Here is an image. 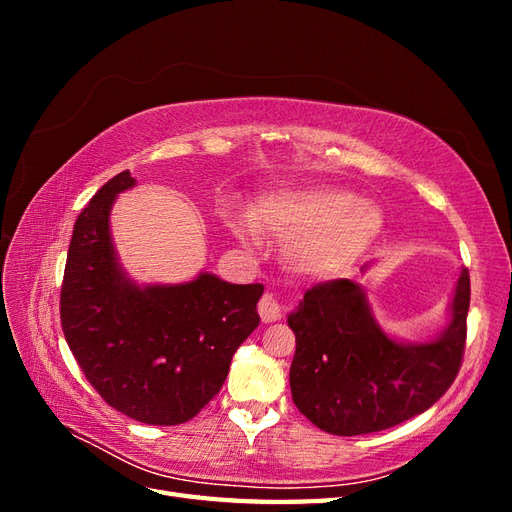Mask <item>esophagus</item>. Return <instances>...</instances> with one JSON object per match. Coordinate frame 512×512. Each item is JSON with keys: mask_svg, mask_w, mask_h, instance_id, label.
Wrapping results in <instances>:
<instances>
[{"mask_svg": "<svg viewBox=\"0 0 512 512\" xmlns=\"http://www.w3.org/2000/svg\"><path fill=\"white\" fill-rule=\"evenodd\" d=\"M282 303H280V299L275 297L273 292H265L262 294V299H260V303H258V314H260V318H262V322H275V320H280L282 318Z\"/></svg>", "mask_w": 512, "mask_h": 512, "instance_id": "esophagus-1", "label": "esophagus"}]
</instances>
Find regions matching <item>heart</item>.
<instances>
[{"mask_svg": "<svg viewBox=\"0 0 512 512\" xmlns=\"http://www.w3.org/2000/svg\"><path fill=\"white\" fill-rule=\"evenodd\" d=\"M252 225L286 241V258L294 271L333 277L352 269L376 243L384 213L346 188L312 185L262 196L252 209ZM232 228L243 239L254 237L245 220H235Z\"/></svg>", "mask_w": 512, "mask_h": 512, "instance_id": "b5f03b06", "label": "heart"}]
</instances>
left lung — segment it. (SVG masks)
Returning a JSON list of instances; mask_svg holds the SVG:
<instances>
[{"mask_svg": "<svg viewBox=\"0 0 512 512\" xmlns=\"http://www.w3.org/2000/svg\"><path fill=\"white\" fill-rule=\"evenodd\" d=\"M468 307L470 275L461 269L446 329L431 342H397L371 314L363 286L352 280L314 286L288 316L297 337L294 406L333 436L382 431L425 412L457 378Z\"/></svg>", "mask_w": 512, "mask_h": 512, "instance_id": "obj_1", "label": "left lung"}]
</instances>
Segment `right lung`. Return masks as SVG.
Instances as JSON below:
<instances>
[{
  "label": "right lung",
  "mask_w": 512,
  "mask_h": 512,
  "mask_svg": "<svg viewBox=\"0 0 512 512\" xmlns=\"http://www.w3.org/2000/svg\"><path fill=\"white\" fill-rule=\"evenodd\" d=\"M130 170L106 181L76 218L61 284V329L108 406L147 425H181L220 393L232 354L258 327L262 284L203 271L185 284L138 286L111 239Z\"/></svg>",
  "instance_id": "obj_1"
}]
</instances>
